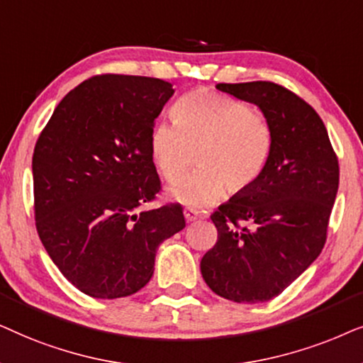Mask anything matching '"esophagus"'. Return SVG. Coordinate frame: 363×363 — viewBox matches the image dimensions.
<instances>
[{
    "label": "esophagus",
    "mask_w": 363,
    "mask_h": 363,
    "mask_svg": "<svg viewBox=\"0 0 363 363\" xmlns=\"http://www.w3.org/2000/svg\"><path fill=\"white\" fill-rule=\"evenodd\" d=\"M199 216L201 214L196 209H191V207H186V209H184V217H186L187 222H192V220L199 219Z\"/></svg>",
    "instance_id": "esophagus-1"
}]
</instances>
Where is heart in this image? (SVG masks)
<instances>
[{
  "label": "heart",
  "mask_w": 363,
  "mask_h": 363,
  "mask_svg": "<svg viewBox=\"0 0 363 363\" xmlns=\"http://www.w3.org/2000/svg\"><path fill=\"white\" fill-rule=\"evenodd\" d=\"M176 124L159 123L151 133V156L159 174L176 184L194 164L199 169L171 189L191 207H209L225 194H242L260 181L272 159L275 131L267 118L242 101L197 89L179 99Z\"/></svg>",
  "instance_id": "obj_1"
}]
</instances>
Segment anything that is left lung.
Masks as SVG:
<instances>
[{
	"label": "left lung",
	"instance_id": "1",
	"mask_svg": "<svg viewBox=\"0 0 363 363\" xmlns=\"http://www.w3.org/2000/svg\"><path fill=\"white\" fill-rule=\"evenodd\" d=\"M257 104L275 131L264 176L211 214L217 242L201 260L206 284L239 303L277 297L322 252L339 189V159L311 104L270 81L217 84Z\"/></svg>",
	"mask_w": 363,
	"mask_h": 363
}]
</instances>
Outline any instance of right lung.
Listing matches in <instances>:
<instances>
[{
	"label": "right lung",
	"mask_w": 363,
	"mask_h": 363,
	"mask_svg": "<svg viewBox=\"0 0 363 363\" xmlns=\"http://www.w3.org/2000/svg\"><path fill=\"white\" fill-rule=\"evenodd\" d=\"M172 94V84L157 77L93 76L62 98L38 138V235L86 296L141 291L154 274L159 244L186 227L179 202L139 211L161 192L151 133Z\"/></svg>",
	"instance_id": "add662e5"
}]
</instances>
